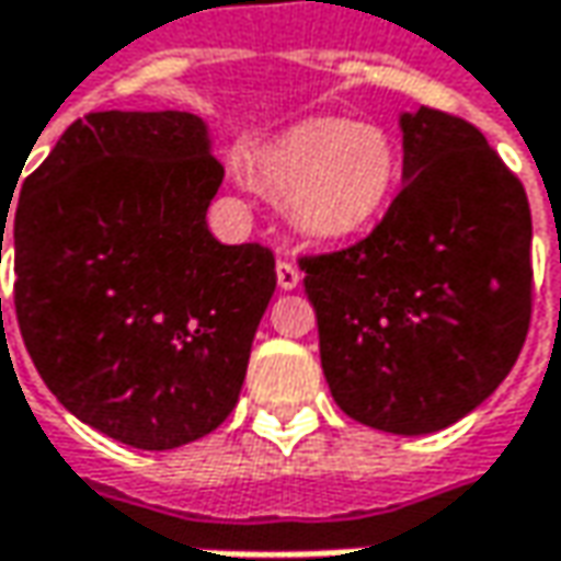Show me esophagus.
Returning <instances> with one entry per match:
<instances>
[{
    "instance_id": "obj_1",
    "label": "esophagus",
    "mask_w": 561,
    "mask_h": 561,
    "mask_svg": "<svg viewBox=\"0 0 561 561\" xmlns=\"http://www.w3.org/2000/svg\"><path fill=\"white\" fill-rule=\"evenodd\" d=\"M299 280H302V274L296 268V262L293 259H277V287L280 290H296Z\"/></svg>"
}]
</instances>
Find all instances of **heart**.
<instances>
[{
  "label": "heart",
  "instance_id": "1",
  "mask_svg": "<svg viewBox=\"0 0 561 561\" xmlns=\"http://www.w3.org/2000/svg\"><path fill=\"white\" fill-rule=\"evenodd\" d=\"M393 140L362 121L296 124L259 156V181L290 205L296 227L321 240L356 233L397 184Z\"/></svg>",
  "mask_w": 561,
  "mask_h": 561
}]
</instances>
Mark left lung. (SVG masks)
<instances>
[{
	"mask_svg": "<svg viewBox=\"0 0 561 561\" xmlns=\"http://www.w3.org/2000/svg\"><path fill=\"white\" fill-rule=\"evenodd\" d=\"M405 184L358 243L302 255L336 405L387 434L465 419L512 371L534 299L522 181L459 115L399 118Z\"/></svg>",
	"mask_w": 561,
	"mask_h": 561,
	"instance_id": "obj_1",
	"label": "left lung"
}]
</instances>
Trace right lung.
Returning a JSON list of instances; mask_svg holds the SVG:
<instances>
[{
  "instance_id": "add662e5",
  "label": "right lung",
  "mask_w": 561,
  "mask_h": 561,
  "mask_svg": "<svg viewBox=\"0 0 561 561\" xmlns=\"http://www.w3.org/2000/svg\"><path fill=\"white\" fill-rule=\"evenodd\" d=\"M221 178L196 115L93 112L21 186L9 243L24 346L58 402L112 440L174 449L240 399L277 274L268 247L208 233Z\"/></svg>"
}]
</instances>
